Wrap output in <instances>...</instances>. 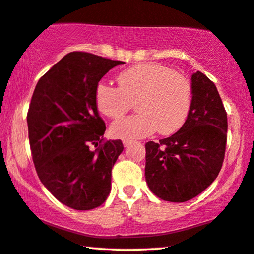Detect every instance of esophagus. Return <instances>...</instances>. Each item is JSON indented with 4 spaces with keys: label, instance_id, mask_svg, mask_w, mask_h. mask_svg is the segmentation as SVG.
Returning a JSON list of instances; mask_svg holds the SVG:
<instances>
[{
    "label": "esophagus",
    "instance_id": "34e87169",
    "mask_svg": "<svg viewBox=\"0 0 254 254\" xmlns=\"http://www.w3.org/2000/svg\"><path fill=\"white\" fill-rule=\"evenodd\" d=\"M133 144V140H128V139H123V145L124 147H127L128 145Z\"/></svg>",
    "mask_w": 254,
    "mask_h": 254
}]
</instances>
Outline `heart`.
Here are the masks:
<instances>
[{
  "label": "heart",
  "instance_id": "obj_1",
  "mask_svg": "<svg viewBox=\"0 0 254 254\" xmlns=\"http://www.w3.org/2000/svg\"><path fill=\"white\" fill-rule=\"evenodd\" d=\"M119 87L99 83L94 99L99 112L119 119L134 102L138 114L121 119L110 127L116 138H144L170 134L183 127L192 105V87L183 74L162 64H138L121 72Z\"/></svg>",
  "mask_w": 254,
  "mask_h": 254
}]
</instances>
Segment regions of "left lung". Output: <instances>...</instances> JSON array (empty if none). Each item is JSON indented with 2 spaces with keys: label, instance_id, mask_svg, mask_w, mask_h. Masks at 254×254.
<instances>
[{
  "label": "left lung",
  "instance_id": "8db88e82",
  "mask_svg": "<svg viewBox=\"0 0 254 254\" xmlns=\"http://www.w3.org/2000/svg\"><path fill=\"white\" fill-rule=\"evenodd\" d=\"M227 112L215 84L200 71L192 74V105L176 133L145 144V178L160 199L184 202L219 175L227 145Z\"/></svg>",
  "mask_w": 254,
  "mask_h": 254
}]
</instances>
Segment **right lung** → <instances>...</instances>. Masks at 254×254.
<instances>
[{
    "mask_svg": "<svg viewBox=\"0 0 254 254\" xmlns=\"http://www.w3.org/2000/svg\"><path fill=\"white\" fill-rule=\"evenodd\" d=\"M123 63L69 53L39 79L32 95L27 127L35 170L51 193L73 209L96 208L110 193L112 169L124 147L121 139L103 138L106 124L94 92Z\"/></svg>",
    "mask_w": 254,
    "mask_h": 254,
    "instance_id": "1",
    "label": "right lung"
}]
</instances>
